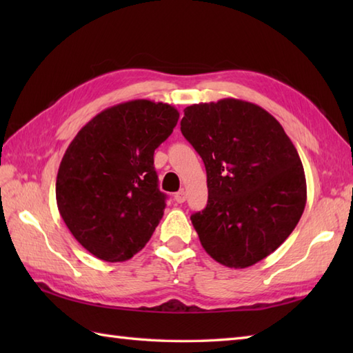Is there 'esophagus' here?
Listing matches in <instances>:
<instances>
[{
	"label": "esophagus",
	"mask_w": 353,
	"mask_h": 353,
	"mask_svg": "<svg viewBox=\"0 0 353 353\" xmlns=\"http://www.w3.org/2000/svg\"><path fill=\"white\" fill-rule=\"evenodd\" d=\"M174 200L177 201V203H183V201L186 200V191L181 190L179 192H176L174 194Z\"/></svg>",
	"instance_id": "obj_1"
}]
</instances>
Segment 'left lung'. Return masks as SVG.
Listing matches in <instances>:
<instances>
[{"instance_id":"left-lung-1","label":"left lung","mask_w":353,"mask_h":353,"mask_svg":"<svg viewBox=\"0 0 353 353\" xmlns=\"http://www.w3.org/2000/svg\"><path fill=\"white\" fill-rule=\"evenodd\" d=\"M181 130L206 168L208 205L191 215L203 249L230 268L267 258L306 203L303 165L283 127L256 104L224 99L186 108Z\"/></svg>"}]
</instances>
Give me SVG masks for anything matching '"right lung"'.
<instances>
[{
  "instance_id": "add662e5",
  "label": "right lung",
  "mask_w": 353,
  "mask_h": 353,
  "mask_svg": "<svg viewBox=\"0 0 353 353\" xmlns=\"http://www.w3.org/2000/svg\"><path fill=\"white\" fill-rule=\"evenodd\" d=\"M179 112L167 103L132 100L95 115L62 157L56 200L74 238L108 262L138 253L159 224L165 196L154 150L172 133Z\"/></svg>"
}]
</instances>
